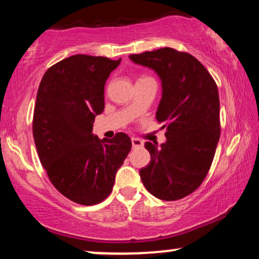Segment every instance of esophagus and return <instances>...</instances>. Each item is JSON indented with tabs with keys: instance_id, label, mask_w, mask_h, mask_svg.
Returning a JSON list of instances; mask_svg holds the SVG:
<instances>
[{
	"instance_id": "1",
	"label": "esophagus",
	"mask_w": 259,
	"mask_h": 259,
	"mask_svg": "<svg viewBox=\"0 0 259 259\" xmlns=\"http://www.w3.org/2000/svg\"><path fill=\"white\" fill-rule=\"evenodd\" d=\"M132 144H133V147H141V146H144V142H142L141 140L138 139V138H133L132 139Z\"/></svg>"
}]
</instances>
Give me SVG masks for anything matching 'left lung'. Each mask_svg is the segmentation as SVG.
<instances>
[{"instance_id":"8db88e82","label":"left lung","mask_w":259,"mask_h":259,"mask_svg":"<svg viewBox=\"0 0 259 259\" xmlns=\"http://www.w3.org/2000/svg\"><path fill=\"white\" fill-rule=\"evenodd\" d=\"M130 59L153 69L162 80L156 118L167 127V142L159 148L145 144L151 162L140 177L154 197L180 200L203 183L214 158L221 136L218 88L203 64L187 52L164 47L130 55Z\"/></svg>"}]
</instances>
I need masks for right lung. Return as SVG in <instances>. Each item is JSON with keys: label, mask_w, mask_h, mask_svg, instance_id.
Wrapping results in <instances>:
<instances>
[{"label": "right lung", "mask_w": 259, "mask_h": 259, "mask_svg": "<svg viewBox=\"0 0 259 259\" xmlns=\"http://www.w3.org/2000/svg\"><path fill=\"white\" fill-rule=\"evenodd\" d=\"M120 63L107 57L74 55L46 70L32 117V135L41 164L64 197L82 206L108 197L115 173L132 150V140L92 134L105 109V84Z\"/></svg>", "instance_id": "add662e5"}]
</instances>
